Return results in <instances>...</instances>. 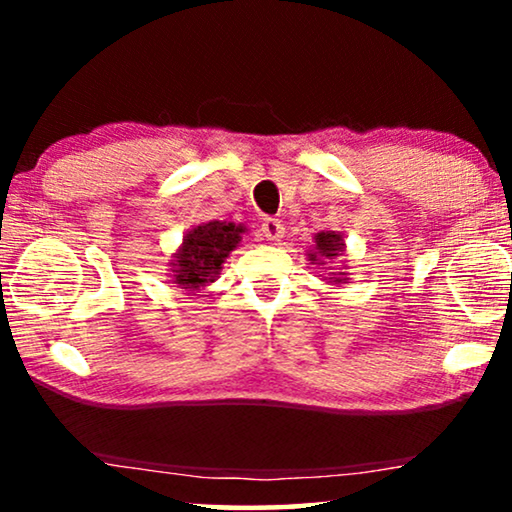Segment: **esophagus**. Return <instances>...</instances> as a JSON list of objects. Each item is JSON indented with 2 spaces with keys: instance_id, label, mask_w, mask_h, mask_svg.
<instances>
[{
  "instance_id": "1",
  "label": "esophagus",
  "mask_w": 512,
  "mask_h": 512,
  "mask_svg": "<svg viewBox=\"0 0 512 512\" xmlns=\"http://www.w3.org/2000/svg\"><path fill=\"white\" fill-rule=\"evenodd\" d=\"M261 233H263V237H268L270 242H282V237H284L282 221L268 216V219H263V223H261Z\"/></svg>"
}]
</instances>
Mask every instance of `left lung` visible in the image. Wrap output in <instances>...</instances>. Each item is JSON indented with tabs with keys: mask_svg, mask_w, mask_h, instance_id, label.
I'll return each instance as SVG.
<instances>
[{
	"mask_svg": "<svg viewBox=\"0 0 512 512\" xmlns=\"http://www.w3.org/2000/svg\"><path fill=\"white\" fill-rule=\"evenodd\" d=\"M340 254H345V237L342 233H335V230H321L312 237V249H307V261L314 265H326V261H333ZM345 270V265H342ZM347 272H331L328 275V284H345Z\"/></svg>",
	"mask_w": 512,
	"mask_h": 512,
	"instance_id": "8db88e82",
	"label": "left lung"
}]
</instances>
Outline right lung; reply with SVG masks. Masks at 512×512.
<instances>
[{
	"mask_svg": "<svg viewBox=\"0 0 512 512\" xmlns=\"http://www.w3.org/2000/svg\"><path fill=\"white\" fill-rule=\"evenodd\" d=\"M247 230L244 223L216 219L188 228L172 254L170 282L179 289L200 293L202 286L212 284L221 275L223 263L240 247Z\"/></svg>",
	"mask_w": 512,
	"mask_h": 512,
	"instance_id": "1",
	"label": "right lung"
}]
</instances>
